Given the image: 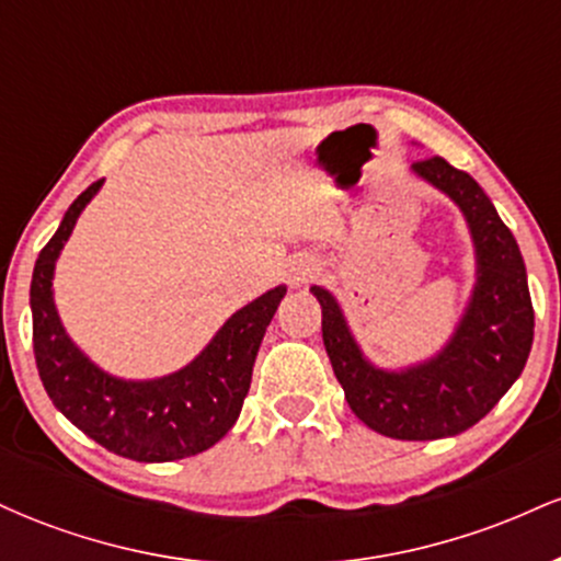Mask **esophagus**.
I'll use <instances>...</instances> for the list:
<instances>
[{
    "instance_id": "1",
    "label": "esophagus",
    "mask_w": 561,
    "mask_h": 561,
    "mask_svg": "<svg viewBox=\"0 0 561 561\" xmlns=\"http://www.w3.org/2000/svg\"><path fill=\"white\" fill-rule=\"evenodd\" d=\"M317 261L313 259H295L289 263V285L295 287H302L308 279H313V274H317Z\"/></svg>"
}]
</instances>
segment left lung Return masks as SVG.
Returning <instances> with one entry per match:
<instances>
[{"label": "left lung", "mask_w": 561, "mask_h": 561, "mask_svg": "<svg viewBox=\"0 0 561 561\" xmlns=\"http://www.w3.org/2000/svg\"><path fill=\"white\" fill-rule=\"evenodd\" d=\"M465 216L474 244V287L448 343L433 358L382 369L364 356L330 289L311 287L334 377L353 414L396 440H437L478 424L523 375L533 345L530 289L523 253L491 197L443 158L411 165Z\"/></svg>", "instance_id": "8db88e82"}]
</instances>
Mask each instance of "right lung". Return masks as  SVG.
<instances>
[{
    "instance_id": "obj_1",
    "label": "right lung",
    "mask_w": 561,
    "mask_h": 561,
    "mask_svg": "<svg viewBox=\"0 0 561 561\" xmlns=\"http://www.w3.org/2000/svg\"><path fill=\"white\" fill-rule=\"evenodd\" d=\"M100 186L102 182H94L73 199L36 259L31 313L38 377L66 420L124 459L156 465L203 454L234 427L261 340L287 287L268 289L231 313L214 340L179 371L156 379L107 375L68 337L53 289L55 263Z\"/></svg>"
}]
</instances>
